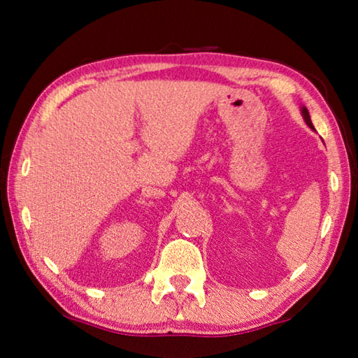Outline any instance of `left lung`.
<instances>
[{
  "label": "left lung",
  "instance_id": "left-lung-1",
  "mask_svg": "<svg viewBox=\"0 0 358 358\" xmlns=\"http://www.w3.org/2000/svg\"><path fill=\"white\" fill-rule=\"evenodd\" d=\"M300 112H301V117H303V120H305V123L310 126L311 129H314V126H313V123H311V118H310V112H308V108L305 107V106H301V108H300Z\"/></svg>",
  "mask_w": 358,
  "mask_h": 358
}]
</instances>
